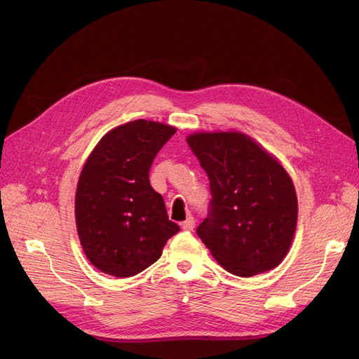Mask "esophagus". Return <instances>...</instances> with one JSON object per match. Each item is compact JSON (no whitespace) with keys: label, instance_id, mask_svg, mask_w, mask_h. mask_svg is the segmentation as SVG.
Returning <instances> with one entry per match:
<instances>
[{"label":"esophagus","instance_id":"esophagus-1","mask_svg":"<svg viewBox=\"0 0 359 359\" xmlns=\"http://www.w3.org/2000/svg\"><path fill=\"white\" fill-rule=\"evenodd\" d=\"M181 227H182L184 231H193V227H194V219H193V217H187V219L181 223Z\"/></svg>","mask_w":359,"mask_h":359}]
</instances>
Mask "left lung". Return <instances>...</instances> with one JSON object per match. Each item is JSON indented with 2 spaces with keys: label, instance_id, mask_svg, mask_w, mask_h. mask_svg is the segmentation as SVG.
<instances>
[{
  "label": "left lung",
  "instance_id": "8db88e82",
  "mask_svg": "<svg viewBox=\"0 0 359 359\" xmlns=\"http://www.w3.org/2000/svg\"><path fill=\"white\" fill-rule=\"evenodd\" d=\"M187 144L210 180L208 215L196 229L202 243L235 276L276 268L289 252L298 217L287 172L241 133H198Z\"/></svg>",
  "mask_w": 359,
  "mask_h": 359
}]
</instances>
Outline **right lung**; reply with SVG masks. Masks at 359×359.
I'll return each instance as SVG.
<instances>
[{"mask_svg": "<svg viewBox=\"0 0 359 359\" xmlns=\"http://www.w3.org/2000/svg\"><path fill=\"white\" fill-rule=\"evenodd\" d=\"M175 132L136 119L111 130L86 160L76 189V226L86 257L102 273H142L180 231L149 184L151 165Z\"/></svg>", "mask_w": 359, "mask_h": 359, "instance_id": "1", "label": "right lung"}]
</instances>
